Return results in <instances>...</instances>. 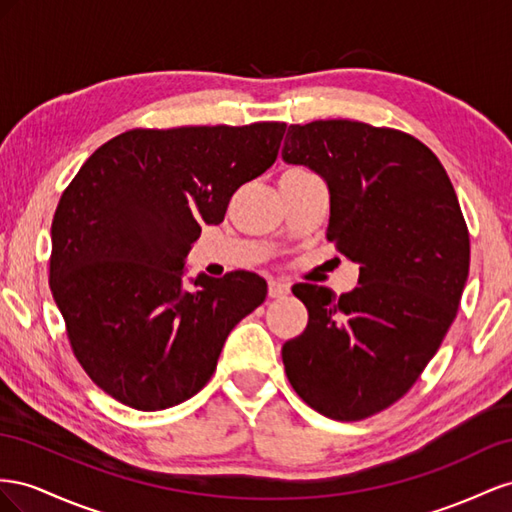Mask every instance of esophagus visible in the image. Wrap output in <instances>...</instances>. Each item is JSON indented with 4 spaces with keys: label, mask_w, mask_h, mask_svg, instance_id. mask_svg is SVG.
<instances>
[{
    "label": "esophagus",
    "mask_w": 512,
    "mask_h": 512,
    "mask_svg": "<svg viewBox=\"0 0 512 512\" xmlns=\"http://www.w3.org/2000/svg\"><path fill=\"white\" fill-rule=\"evenodd\" d=\"M289 294V283L285 281H270L268 283V296L270 298H281Z\"/></svg>",
    "instance_id": "34e87169"
}]
</instances>
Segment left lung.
<instances>
[{"label": "left lung", "mask_w": 512, "mask_h": 512, "mask_svg": "<svg viewBox=\"0 0 512 512\" xmlns=\"http://www.w3.org/2000/svg\"><path fill=\"white\" fill-rule=\"evenodd\" d=\"M281 156L326 182V238L360 266L343 296L294 287L309 324L283 345L285 373L319 414L362 420L399 401L440 349L470 270V236L440 160L399 130L294 124Z\"/></svg>", "instance_id": "left-lung-1"}]
</instances>
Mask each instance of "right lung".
<instances>
[{
	"label": "right lung",
	"mask_w": 512,
	"mask_h": 512,
	"mask_svg": "<svg viewBox=\"0 0 512 512\" xmlns=\"http://www.w3.org/2000/svg\"><path fill=\"white\" fill-rule=\"evenodd\" d=\"M287 124L128 130L85 160L51 225V291L92 382L141 412L208 384L233 326L266 300L253 272L186 276L201 225L268 171Z\"/></svg>",
	"instance_id": "obj_1"
}]
</instances>
